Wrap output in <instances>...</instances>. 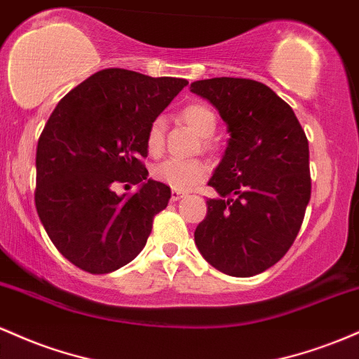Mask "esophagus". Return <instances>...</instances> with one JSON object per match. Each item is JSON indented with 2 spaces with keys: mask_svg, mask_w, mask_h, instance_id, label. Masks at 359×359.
<instances>
[{
  "mask_svg": "<svg viewBox=\"0 0 359 359\" xmlns=\"http://www.w3.org/2000/svg\"><path fill=\"white\" fill-rule=\"evenodd\" d=\"M184 196V193L183 191H178V190H172L171 191V200L172 201H178V200H181Z\"/></svg>",
  "mask_w": 359,
  "mask_h": 359,
  "instance_id": "34e87169",
  "label": "esophagus"
}]
</instances>
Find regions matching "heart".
<instances>
[{
    "label": "heart",
    "instance_id": "obj_1",
    "mask_svg": "<svg viewBox=\"0 0 359 359\" xmlns=\"http://www.w3.org/2000/svg\"><path fill=\"white\" fill-rule=\"evenodd\" d=\"M180 116L188 127H191L196 134L203 137L205 151H212L213 144L208 137H212L217 128L215 111L205 103H190L181 110ZM164 134H166V123L161 116H158V118L152 120L146 132V147L149 154L159 156L163 152ZM205 176H207V164L198 159H166L152 169V178L178 191L190 190L200 181H203Z\"/></svg>",
    "mask_w": 359,
    "mask_h": 359
}]
</instances>
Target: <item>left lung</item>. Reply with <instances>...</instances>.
I'll use <instances>...</instances> for the list:
<instances>
[{
    "instance_id": "left-lung-1",
    "label": "left lung",
    "mask_w": 359,
    "mask_h": 359,
    "mask_svg": "<svg viewBox=\"0 0 359 359\" xmlns=\"http://www.w3.org/2000/svg\"><path fill=\"white\" fill-rule=\"evenodd\" d=\"M190 91L219 110L231 134L208 181L220 196L207 201L195 244L225 275L255 276L287 255L304 222L309 140L292 107L266 84L212 78Z\"/></svg>"
}]
</instances>
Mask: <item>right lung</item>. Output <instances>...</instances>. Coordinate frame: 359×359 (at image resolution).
Here are the masks:
<instances>
[{"instance_id": "right-lung-1", "label": "right lung", "mask_w": 359, "mask_h": 359, "mask_svg": "<svg viewBox=\"0 0 359 359\" xmlns=\"http://www.w3.org/2000/svg\"><path fill=\"white\" fill-rule=\"evenodd\" d=\"M187 84L103 69L52 111L37 146L35 207L47 236L74 266L104 275L146 245L154 215L171 198L169 187L147 178L146 132ZM120 182L141 188L120 197Z\"/></svg>"}]
</instances>
